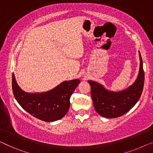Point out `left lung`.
<instances>
[{"instance_id": "obj_1", "label": "left lung", "mask_w": 153, "mask_h": 153, "mask_svg": "<svg viewBox=\"0 0 153 153\" xmlns=\"http://www.w3.org/2000/svg\"><path fill=\"white\" fill-rule=\"evenodd\" d=\"M140 70L135 82L120 91L107 90L98 82L88 81L91 86V96L96 111L101 116L115 118L127 113L135 106L142 95L144 84L143 61L139 51Z\"/></svg>"}]
</instances>
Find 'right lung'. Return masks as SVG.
I'll return each mask as SVG.
<instances>
[{"label": "right lung", "instance_id": "add662e5", "mask_svg": "<svg viewBox=\"0 0 153 153\" xmlns=\"http://www.w3.org/2000/svg\"><path fill=\"white\" fill-rule=\"evenodd\" d=\"M80 83L79 79L65 81L44 92H26L12 75V89L16 100L26 111L44 122L62 119L68 111L70 98Z\"/></svg>", "mask_w": 153, "mask_h": 153}]
</instances>
